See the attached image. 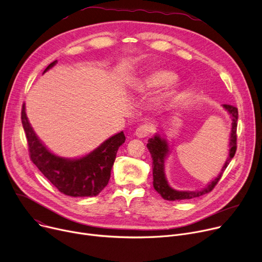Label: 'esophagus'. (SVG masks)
Wrapping results in <instances>:
<instances>
[{
    "mask_svg": "<svg viewBox=\"0 0 262 262\" xmlns=\"http://www.w3.org/2000/svg\"><path fill=\"white\" fill-rule=\"evenodd\" d=\"M154 132V126L150 125V124H142L139 126L137 129H136V133L135 135L139 138H145L147 136H149L151 133Z\"/></svg>",
    "mask_w": 262,
    "mask_h": 262,
    "instance_id": "esophagus-1",
    "label": "esophagus"
}]
</instances>
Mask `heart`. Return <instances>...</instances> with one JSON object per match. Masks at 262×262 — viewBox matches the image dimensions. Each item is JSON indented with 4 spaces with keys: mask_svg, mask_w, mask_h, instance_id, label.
<instances>
[{
    "mask_svg": "<svg viewBox=\"0 0 262 262\" xmlns=\"http://www.w3.org/2000/svg\"><path fill=\"white\" fill-rule=\"evenodd\" d=\"M175 79L176 75L173 73L159 69V71H155L144 77L141 80V86L143 89H158V87H163L172 83Z\"/></svg>",
    "mask_w": 262,
    "mask_h": 262,
    "instance_id": "b5f03b06",
    "label": "heart"
}]
</instances>
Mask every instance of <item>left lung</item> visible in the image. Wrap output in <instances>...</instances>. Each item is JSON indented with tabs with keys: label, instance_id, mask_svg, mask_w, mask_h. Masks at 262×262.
<instances>
[{
	"label": "left lung",
	"instance_id": "1",
	"mask_svg": "<svg viewBox=\"0 0 262 262\" xmlns=\"http://www.w3.org/2000/svg\"><path fill=\"white\" fill-rule=\"evenodd\" d=\"M223 107L230 113L232 116V130H231V139H230V152L229 158L226 160L225 164L222 167L221 172L219 176L213 180L207 187L197 190V191H188V190H176L171 188L168 185V182L165 178L164 173V161L166 156L168 154V145L167 142L161 138L159 135H156L155 137L150 138L148 140V143L146 144L150 155L152 158V177H154V187L161 195V197L168 201H176V200H185V199H191L196 198L199 196H202L206 193H210L213 190V188L216 186V184L221 179V176L225 168L228 167L229 163L233 159L235 156L236 149H237V121H238V108L229 104H223Z\"/></svg>",
	"mask_w": 262,
	"mask_h": 262
}]
</instances>
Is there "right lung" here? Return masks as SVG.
Returning <instances> with one entry per match:
<instances>
[{"instance_id":"right-lung-1","label":"right lung","mask_w":262,"mask_h":262,"mask_svg":"<svg viewBox=\"0 0 262 262\" xmlns=\"http://www.w3.org/2000/svg\"><path fill=\"white\" fill-rule=\"evenodd\" d=\"M56 63L57 61L50 63L44 73ZM21 119L31 161L62 194L72 197H94L107 185L117 151L125 142L123 132L111 137L82 158L65 159L50 152L34 134L25 113V103Z\"/></svg>"}]
</instances>
